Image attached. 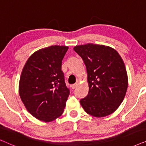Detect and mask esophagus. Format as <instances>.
<instances>
[{
    "mask_svg": "<svg viewBox=\"0 0 146 146\" xmlns=\"http://www.w3.org/2000/svg\"><path fill=\"white\" fill-rule=\"evenodd\" d=\"M78 86V83H76V84H73V85H72L71 86V88H72V89H75Z\"/></svg>",
    "mask_w": 146,
    "mask_h": 146,
    "instance_id": "34e87169",
    "label": "esophagus"
}]
</instances>
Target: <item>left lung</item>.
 Masks as SVG:
<instances>
[{"instance_id":"obj_1","label":"left lung","mask_w":146,"mask_h":146,"mask_svg":"<svg viewBox=\"0 0 146 146\" xmlns=\"http://www.w3.org/2000/svg\"><path fill=\"white\" fill-rule=\"evenodd\" d=\"M82 58L88 73V94L80 102L86 112L94 117L116 110L126 93L128 80L122 58L112 48L88 43L74 47Z\"/></svg>"}]
</instances>
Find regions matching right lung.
Returning a JSON list of instances; mask_svg holds the SVG:
<instances>
[{
	"instance_id": "1",
	"label": "right lung",
	"mask_w": 146,
	"mask_h": 146,
	"mask_svg": "<svg viewBox=\"0 0 146 146\" xmlns=\"http://www.w3.org/2000/svg\"><path fill=\"white\" fill-rule=\"evenodd\" d=\"M68 49L57 45L40 49L29 58L22 71L20 97L28 111L39 120H54L64 110L70 90L61 67Z\"/></svg>"
}]
</instances>
